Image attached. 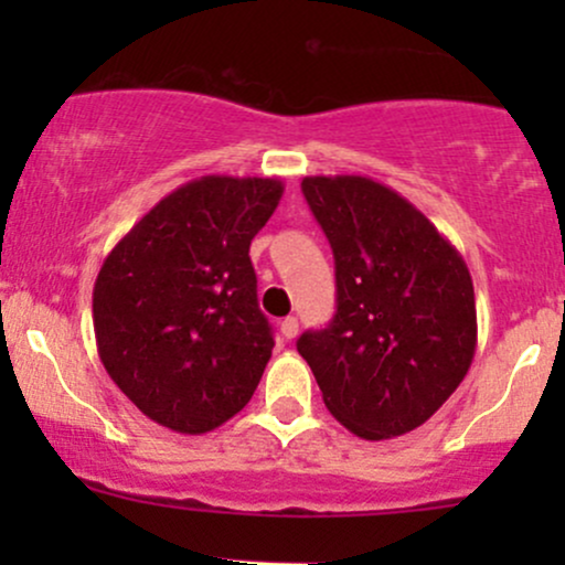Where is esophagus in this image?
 Returning <instances> with one entry per match:
<instances>
[{
  "mask_svg": "<svg viewBox=\"0 0 565 565\" xmlns=\"http://www.w3.org/2000/svg\"><path fill=\"white\" fill-rule=\"evenodd\" d=\"M297 327H300V323H297L295 316H289V319L281 321V327H278V329H281L284 340H295V337H297Z\"/></svg>",
  "mask_w": 565,
  "mask_h": 565,
  "instance_id": "1",
  "label": "esophagus"
}]
</instances>
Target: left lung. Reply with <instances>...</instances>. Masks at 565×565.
I'll return each instance as SVG.
<instances>
[{
    "instance_id": "1",
    "label": "left lung",
    "mask_w": 565,
    "mask_h": 565,
    "mask_svg": "<svg viewBox=\"0 0 565 565\" xmlns=\"http://www.w3.org/2000/svg\"><path fill=\"white\" fill-rule=\"evenodd\" d=\"M334 252L337 313L297 350L337 423L404 436L444 406L476 355V291L462 255L412 201L361 174L302 180Z\"/></svg>"
}]
</instances>
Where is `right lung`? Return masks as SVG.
Instances as JSON below:
<instances>
[{
	"mask_svg": "<svg viewBox=\"0 0 565 565\" xmlns=\"http://www.w3.org/2000/svg\"><path fill=\"white\" fill-rule=\"evenodd\" d=\"M281 193L276 178L204 174L161 199L103 260L97 355L157 425L201 436L249 404L274 350L249 244Z\"/></svg>",
	"mask_w": 565,
	"mask_h": 565,
	"instance_id": "1",
	"label": "right lung"
}]
</instances>
